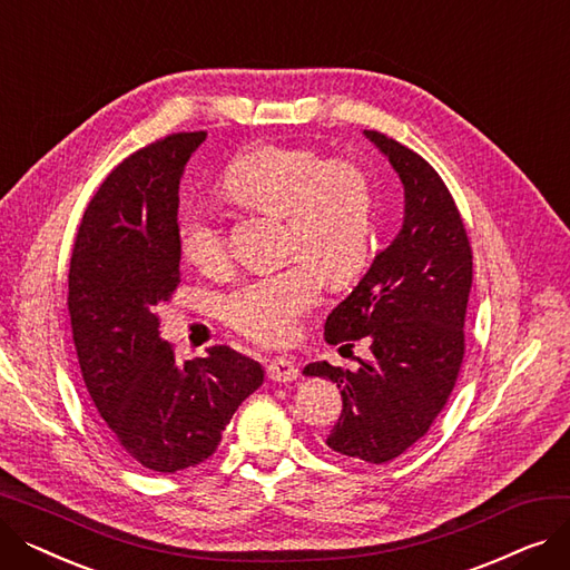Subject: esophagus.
<instances>
[{
	"label": "esophagus",
	"instance_id": "34e87169",
	"mask_svg": "<svg viewBox=\"0 0 570 570\" xmlns=\"http://www.w3.org/2000/svg\"><path fill=\"white\" fill-rule=\"evenodd\" d=\"M265 372H267V379L275 381V383H288V381L297 379L295 361H293V357H286V355L273 357L269 365L265 367Z\"/></svg>",
	"mask_w": 570,
	"mask_h": 570
}]
</instances>
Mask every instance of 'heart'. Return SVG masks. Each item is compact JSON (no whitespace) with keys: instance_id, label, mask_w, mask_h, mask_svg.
I'll return each mask as SVG.
<instances>
[{"instance_id":"b5f03b06","label":"heart","mask_w":570,"mask_h":570,"mask_svg":"<svg viewBox=\"0 0 570 570\" xmlns=\"http://www.w3.org/2000/svg\"><path fill=\"white\" fill-rule=\"evenodd\" d=\"M222 189L237 205L284 217V254L297 258L228 291L219 303L222 321L256 344H286L318 303V275L340 286L367 265L376 205L372 179L357 164L312 147L261 145L226 166ZM177 243L200 273L219 275L230 261L222 224L200 207L179 217Z\"/></svg>"}]
</instances>
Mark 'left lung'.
Here are the masks:
<instances>
[{
  "label": "left lung",
  "instance_id": "obj_1",
  "mask_svg": "<svg viewBox=\"0 0 570 570\" xmlns=\"http://www.w3.org/2000/svg\"><path fill=\"white\" fill-rule=\"evenodd\" d=\"M365 136L404 185V222L367 275L325 318V342L367 340L357 372L312 363L305 376L337 383L342 415L327 445L383 464L425 436L451 397L464 357V316L473 277L460 209L439 173L413 149L379 131Z\"/></svg>",
  "mask_w": 570,
  "mask_h": 570
}]
</instances>
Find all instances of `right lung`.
Instances as JSON below:
<instances>
[{
  "instance_id": "1",
  "label": "right lung",
  "mask_w": 570,
  "mask_h": 570,
  "mask_svg": "<svg viewBox=\"0 0 570 570\" xmlns=\"http://www.w3.org/2000/svg\"><path fill=\"white\" fill-rule=\"evenodd\" d=\"M205 136L173 134L115 166L85 209L69 269L73 344L101 432L161 473L213 455L263 383L261 365L228 346L179 363L159 337L157 307L179 284V179Z\"/></svg>"
}]
</instances>
